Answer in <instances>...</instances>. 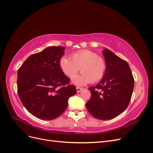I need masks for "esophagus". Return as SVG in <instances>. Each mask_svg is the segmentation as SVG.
I'll return each instance as SVG.
<instances>
[{
  "label": "esophagus",
  "instance_id": "1",
  "mask_svg": "<svg viewBox=\"0 0 153 153\" xmlns=\"http://www.w3.org/2000/svg\"><path fill=\"white\" fill-rule=\"evenodd\" d=\"M82 89H84V88H83V87H76V91H77V92H81V91H82Z\"/></svg>",
  "mask_w": 153,
  "mask_h": 153
}]
</instances>
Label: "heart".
Returning a JSON list of instances; mask_svg holds the SVG:
<instances>
[{
  "mask_svg": "<svg viewBox=\"0 0 153 153\" xmlns=\"http://www.w3.org/2000/svg\"><path fill=\"white\" fill-rule=\"evenodd\" d=\"M59 67L62 73L70 79L78 71L82 73L74 79V84L83 85L100 81L105 75L106 64L104 59L91 50H80L71 54V58L62 56L59 60Z\"/></svg>",
  "mask_w": 153,
  "mask_h": 153,
  "instance_id": "obj_1",
  "label": "heart"
}]
</instances>
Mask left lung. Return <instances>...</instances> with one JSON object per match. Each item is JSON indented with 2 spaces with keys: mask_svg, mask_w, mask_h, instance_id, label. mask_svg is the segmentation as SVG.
I'll list each match as a JSON object with an SVG mask.
<instances>
[{
  "mask_svg": "<svg viewBox=\"0 0 153 153\" xmlns=\"http://www.w3.org/2000/svg\"><path fill=\"white\" fill-rule=\"evenodd\" d=\"M102 53L106 64L105 75L98 85L89 88L91 96L86 103L89 112L100 120L118 116L130 102L134 78L128 62L108 49Z\"/></svg>",
  "mask_w": 153,
  "mask_h": 153,
  "instance_id": "8db88e82",
  "label": "left lung"
}]
</instances>
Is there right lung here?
I'll return each instance as SVG.
<instances>
[{
    "mask_svg": "<svg viewBox=\"0 0 153 153\" xmlns=\"http://www.w3.org/2000/svg\"><path fill=\"white\" fill-rule=\"evenodd\" d=\"M63 47H50L31 55L18 71L17 89L25 108L34 116L52 120L68 106V99L76 93L69 78L61 71L59 62Z\"/></svg>",
    "mask_w": 153,
    "mask_h": 153,
    "instance_id": "right-lung-1",
    "label": "right lung"
}]
</instances>
